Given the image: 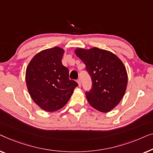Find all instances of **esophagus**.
Segmentation results:
<instances>
[{
  "mask_svg": "<svg viewBox=\"0 0 153 153\" xmlns=\"http://www.w3.org/2000/svg\"><path fill=\"white\" fill-rule=\"evenodd\" d=\"M77 84H78V85H79V87H80L81 86V81H80V79H78L77 80Z\"/></svg>",
  "mask_w": 153,
  "mask_h": 153,
  "instance_id": "1",
  "label": "esophagus"
}]
</instances>
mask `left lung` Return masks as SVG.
<instances>
[{"label":"left lung","mask_w":153,"mask_h":153,"mask_svg":"<svg viewBox=\"0 0 153 153\" xmlns=\"http://www.w3.org/2000/svg\"><path fill=\"white\" fill-rule=\"evenodd\" d=\"M75 53L85 64L91 77V89L86 92L88 102L101 112H109L126 93L128 85L126 66L115 54L96 47L76 48Z\"/></svg>","instance_id":"left-lung-1"}]
</instances>
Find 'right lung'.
I'll return each instance as SVG.
<instances>
[{
  "label": "right lung",
  "mask_w": 153,
  "mask_h": 153,
  "mask_svg": "<svg viewBox=\"0 0 153 153\" xmlns=\"http://www.w3.org/2000/svg\"><path fill=\"white\" fill-rule=\"evenodd\" d=\"M64 51L48 48L34 56L25 71L29 94L40 108L53 112L65 105L77 85L68 77V69L62 63Z\"/></svg>",
  "instance_id": "right-lung-1"
}]
</instances>
